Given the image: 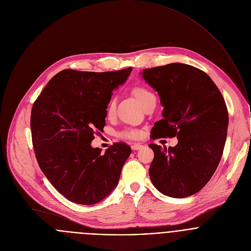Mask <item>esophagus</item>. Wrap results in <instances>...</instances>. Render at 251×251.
Masks as SVG:
<instances>
[{"label": "esophagus", "instance_id": "34e87169", "mask_svg": "<svg viewBox=\"0 0 251 251\" xmlns=\"http://www.w3.org/2000/svg\"><path fill=\"white\" fill-rule=\"evenodd\" d=\"M141 147H142V144H141V143H133V144L131 145L132 150H139Z\"/></svg>", "mask_w": 251, "mask_h": 251}]
</instances>
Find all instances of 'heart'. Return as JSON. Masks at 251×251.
I'll return each mask as SVG.
<instances>
[{"label":"heart","mask_w":251,"mask_h":251,"mask_svg":"<svg viewBox=\"0 0 251 251\" xmlns=\"http://www.w3.org/2000/svg\"><path fill=\"white\" fill-rule=\"evenodd\" d=\"M132 93L133 95L135 96V98L137 99V101L142 105L148 98L152 97V96H155L154 93L148 89L146 86L144 85H141V84H138V85H135L133 88H132ZM115 109H116V101L114 99H111L108 103V106H107V110H106V113H107V116L108 117H111L114 115L115 113ZM141 131L140 130H137V129H126L124 131L121 132V136L122 137H125V138H128V139H137L141 136Z\"/></svg>","instance_id":"b5f03b06"}]
</instances>
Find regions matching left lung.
<instances>
[{"mask_svg":"<svg viewBox=\"0 0 251 251\" xmlns=\"http://www.w3.org/2000/svg\"><path fill=\"white\" fill-rule=\"evenodd\" d=\"M141 74L164 106L154 137L178 139L168 149L149 145L155 155L151 181L166 196L187 198L206 185L221 160L229 123L225 100L210 77L191 65L171 63Z\"/></svg>","mask_w":251,"mask_h":251,"instance_id":"8db88e82","label":"left lung"}]
</instances>
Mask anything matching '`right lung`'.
Instances as JSON below:
<instances>
[{
	"mask_svg": "<svg viewBox=\"0 0 251 251\" xmlns=\"http://www.w3.org/2000/svg\"><path fill=\"white\" fill-rule=\"evenodd\" d=\"M131 70L65 69L50 79L34 102L30 124L39 167L70 201L95 204L119 183L130 147L116 142L102 154L90 143L106 125L112 91L126 81Z\"/></svg>",
	"mask_w": 251,
	"mask_h": 251,
	"instance_id": "1",
	"label": "right lung"
}]
</instances>
